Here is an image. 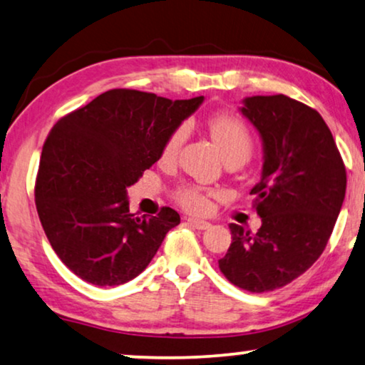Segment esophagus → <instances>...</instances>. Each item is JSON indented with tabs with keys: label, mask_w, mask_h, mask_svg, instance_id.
Returning <instances> with one entry per match:
<instances>
[{
	"label": "esophagus",
	"mask_w": 365,
	"mask_h": 365,
	"mask_svg": "<svg viewBox=\"0 0 365 365\" xmlns=\"http://www.w3.org/2000/svg\"><path fill=\"white\" fill-rule=\"evenodd\" d=\"M187 222L190 226L197 227V230H208V227L211 226V222L205 221V220H197V217H188Z\"/></svg>",
	"instance_id": "1"
}]
</instances>
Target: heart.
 I'll return each mask as SVG.
<instances>
[{
	"label": "heart",
	"instance_id": "heart-1",
	"mask_svg": "<svg viewBox=\"0 0 365 365\" xmlns=\"http://www.w3.org/2000/svg\"><path fill=\"white\" fill-rule=\"evenodd\" d=\"M208 126L217 145L221 148L226 164L242 165L251 159L254 138L242 118H239L235 113H217L210 118ZM188 133L190 124L187 121L177 124L170 130L160 149L162 162H172L177 159L178 152L188 138ZM213 195L215 192L208 188L197 187V185H183V187L175 190L173 197L185 210L192 211V213H205Z\"/></svg>",
	"mask_w": 365,
	"mask_h": 365
}]
</instances>
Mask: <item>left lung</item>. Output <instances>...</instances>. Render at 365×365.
Masks as SVG:
<instances>
[{
	"mask_svg": "<svg viewBox=\"0 0 365 365\" xmlns=\"http://www.w3.org/2000/svg\"><path fill=\"white\" fill-rule=\"evenodd\" d=\"M241 113L264 143L262 178L251 190L262 226L231 222L232 242L217 260L232 285L275 290L304 274L328 244L346 195V167L317 110L285 95L251 96Z\"/></svg>",
	"mask_w": 365,
	"mask_h": 365,
	"instance_id": "left-lung-1",
	"label": "left lung"
}]
</instances>
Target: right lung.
<instances>
[{
    "label": "right lung",
    "instance_id": "obj_1",
    "mask_svg": "<svg viewBox=\"0 0 365 365\" xmlns=\"http://www.w3.org/2000/svg\"><path fill=\"white\" fill-rule=\"evenodd\" d=\"M203 103L114 88L53 124L36 177V208L62 262L88 284H126L148 267L175 210L129 213L126 188L160 159L170 130Z\"/></svg>",
    "mask_w": 365,
    "mask_h": 365
}]
</instances>
